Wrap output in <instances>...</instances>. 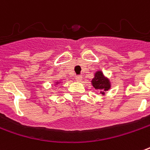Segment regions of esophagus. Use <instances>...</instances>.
<instances>
[{
    "instance_id": "obj_1",
    "label": "esophagus",
    "mask_w": 150,
    "mask_h": 150,
    "mask_svg": "<svg viewBox=\"0 0 150 150\" xmlns=\"http://www.w3.org/2000/svg\"><path fill=\"white\" fill-rule=\"evenodd\" d=\"M82 75H77V76H75V81H77V82H80L81 80H82Z\"/></svg>"
}]
</instances>
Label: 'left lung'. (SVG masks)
Here are the masks:
<instances>
[{"label":"left lung","instance_id":"1","mask_svg":"<svg viewBox=\"0 0 150 150\" xmlns=\"http://www.w3.org/2000/svg\"><path fill=\"white\" fill-rule=\"evenodd\" d=\"M92 86L95 89L99 91L101 95H104L105 92L111 88V83L110 80L105 77L101 71H97L94 74V77L92 79Z\"/></svg>","mask_w":150,"mask_h":150}]
</instances>
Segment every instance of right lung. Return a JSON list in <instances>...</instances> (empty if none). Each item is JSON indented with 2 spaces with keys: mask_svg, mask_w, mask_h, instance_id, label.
I'll return each instance as SVG.
<instances>
[{
  "mask_svg": "<svg viewBox=\"0 0 150 150\" xmlns=\"http://www.w3.org/2000/svg\"><path fill=\"white\" fill-rule=\"evenodd\" d=\"M54 83H55V85H58V84L62 83V81H60V80H56V81L54 82Z\"/></svg>",
  "mask_w": 150,
  "mask_h": 150,
  "instance_id": "obj_1",
  "label": "right lung"
}]
</instances>
